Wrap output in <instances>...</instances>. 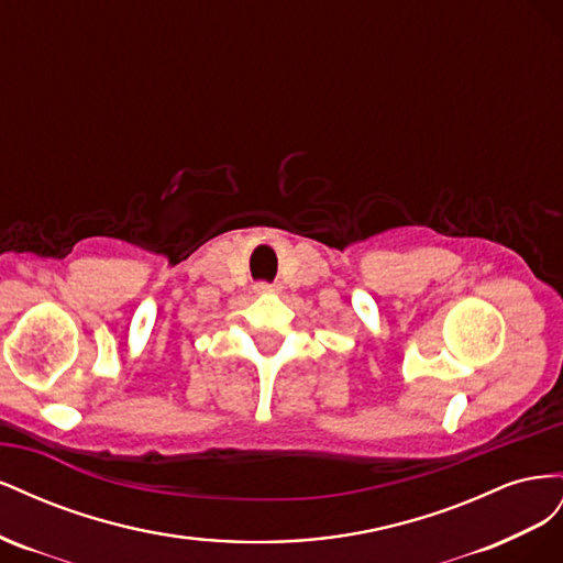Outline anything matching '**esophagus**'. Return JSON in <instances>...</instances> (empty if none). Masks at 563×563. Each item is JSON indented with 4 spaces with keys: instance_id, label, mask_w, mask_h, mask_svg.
Wrapping results in <instances>:
<instances>
[{
    "instance_id": "esophagus-1",
    "label": "esophagus",
    "mask_w": 563,
    "mask_h": 563,
    "mask_svg": "<svg viewBox=\"0 0 563 563\" xmlns=\"http://www.w3.org/2000/svg\"><path fill=\"white\" fill-rule=\"evenodd\" d=\"M255 294H279V284L258 282V284H255Z\"/></svg>"
}]
</instances>
